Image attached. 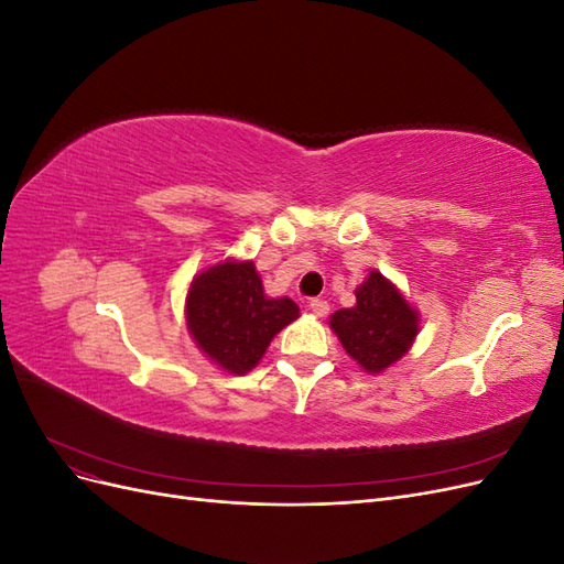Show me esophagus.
<instances>
[{
	"label": "esophagus",
	"mask_w": 564,
	"mask_h": 564,
	"mask_svg": "<svg viewBox=\"0 0 564 564\" xmlns=\"http://www.w3.org/2000/svg\"><path fill=\"white\" fill-rule=\"evenodd\" d=\"M311 311H313L317 317H324V315L329 313V303L322 301V299H313V301H311Z\"/></svg>",
	"instance_id": "1"
}]
</instances>
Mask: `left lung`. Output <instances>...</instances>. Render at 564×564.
Listing matches in <instances>:
<instances>
[{"label":"left lung","instance_id":"8db88e82","mask_svg":"<svg viewBox=\"0 0 564 564\" xmlns=\"http://www.w3.org/2000/svg\"><path fill=\"white\" fill-rule=\"evenodd\" d=\"M355 299L352 308L336 311L329 324L357 365L369 373H381L412 348L419 313L377 270L355 289Z\"/></svg>","mask_w":564,"mask_h":564}]
</instances>
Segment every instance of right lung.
Wrapping results in <instances>:
<instances>
[{
  "label": "right lung",
  "instance_id": "1",
  "mask_svg": "<svg viewBox=\"0 0 564 564\" xmlns=\"http://www.w3.org/2000/svg\"><path fill=\"white\" fill-rule=\"evenodd\" d=\"M299 317L292 299H268L253 261H224L199 272L185 299L197 348L230 373L259 365L270 340Z\"/></svg>",
  "mask_w": 564,
  "mask_h": 564
}]
</instances>
